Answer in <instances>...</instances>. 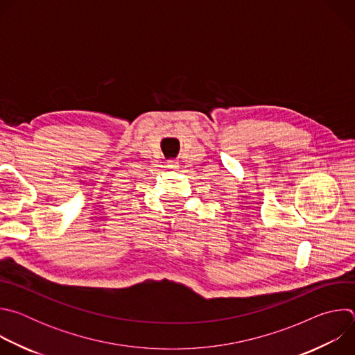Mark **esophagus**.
I'll return each mask as SVG.
<instances>
[{
    "label": "esophagus",
    "instance_id": "1",
    "mask_svg": "<svg viewBox=\"0 0 355 355\" xmlns=\"http://www.w3.org/2000/svg\"><path fill=\"white\" fill-rule=\"evenodd\" d=\"M167 167H168V168H177V167H178V162H175V160H168Z\"/></svg>",
    "mask_w": 355,
    "mask_h": 355
}]
</instances>
